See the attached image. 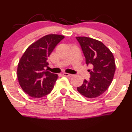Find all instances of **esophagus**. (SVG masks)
Here are the masks:
<instances>
[{
    "label": "esophagus",
    "instance_id": "1",
    "mask_svg": "<svg viewBox=\"0 0 132 132\" xmlns=\"http://www.w3.org/2000/svg\"><path fill=\"white\" fill-rule=\"evenodd\" d=\"M62 75H63V76H66V77H72V76H73L72 74H68V73H63V74H62Z\"/></svg>",
    "mask_w": 132,
    "mask_h": 132
}]
</instances>
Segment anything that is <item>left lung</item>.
Masks as SVG:
<instances>
[{"mask_svg":"<svg viewBox=\"0 0 132 132\" xmlns=\"http://www.w3.org/2000/svg\"><path fill=\"white\" fill-rule=\"evenodd\" d=\"M88 70L89 80L85 79L81 86L77 87L78 92L88 98H95L103 94L110 85L116 71L114 57L110 49L101 42L85 36H77Z\"/></svg>","mask_w":132,"mask_h":132,"instance_id":"8db88e82","label":"left lung"}]
</instances>
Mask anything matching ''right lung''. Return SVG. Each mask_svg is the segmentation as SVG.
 <instances>
[{"label":"right lung","instance_id":"add662e5","mask_svg":"<svg viewBox=\"0 0 132 132\" xmlns=\"http://www.w3.org/2000/svg\"><path fill=\"white\" fill-rule=\"evenodd\" d=\"M65 36L47 35L27 47L20 58L17 78L23 91L30 97L40 98L50 93L58 76L45 70L47 58Z\"/></svg>","mask_w":132,"mask_h":132}]
</instances>
